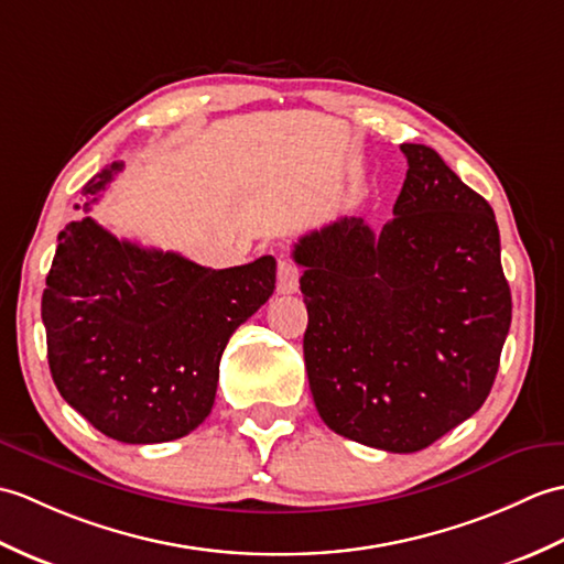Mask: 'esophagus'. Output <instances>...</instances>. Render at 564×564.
Segmentation results:
<instances>
[{
    "instance_id": "34e87169",
    "label": "esophagus",
    "mask_w": 564,
    "mask_h": 564,
    "mask_svg": "<svg viewBox=\"0 0 564 564\" xmlns=\"http://www.w3.org/2000/svg\"><path fill=\"white\" fill-rule=\"evenodd\" d=\"M299 290V270L290 258H278V294H294Z\"/></svg>"
}]
</instances>
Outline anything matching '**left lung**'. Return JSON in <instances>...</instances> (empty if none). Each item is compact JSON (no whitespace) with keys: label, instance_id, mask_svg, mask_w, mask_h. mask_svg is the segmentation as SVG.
<instances>
[{"label":"left lung","instance_id":"left-lung-1","mask_svg":"<svg viewBox=\"0 0 564 564\" xmlns=\"http://www.w3.org/2000/svg\"><path fill=\"white\" fill-rule=\"evenodd\" d=\"M393 219L340 217L294 246L308 311L304 359L321 420L391 454L427 448L490 395L511 323L487 199L424 144Z\"/></svg>","mask_w":564,"mask_h":564}]
</instances>
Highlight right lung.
I'll return each mask as SVG.
<instances>
[{"mask_svg": "<svg viewBox=\"0 0 564 564\" xmlns=\"http://www.w3.org/2000/svg\"><path fill=\"white\" fill-rule=\"evenodd\" d=\"M118 171L112 161L84 195L96 203ZM272 292L270 256L212 270L120 241L91 217L69 221L41 304L50 373L59 395L110 440H181L215 405L229 337Z\"/></svg>", "mask_w": 564, "mask_h": 564, "instance_id": "1", "label": "right lung"}]
</instances>
